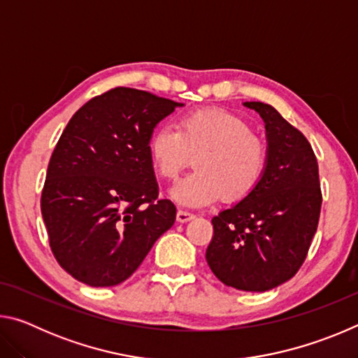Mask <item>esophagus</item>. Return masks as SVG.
<instances>
[{
  "label": "esophagus",
  "mask_w": 358,
  "mask_h": 358,
  "mask_svg": "<svg viewBox=\"0 0 358 358\" xmlns=\"http://www.w3.org/2000/svg\"><path fill=\"white\" fill-rule=\"evenodd\" d=\"M194 216L192 213H189V211H185V210H178L177 211V221L178 222H187V221H191V220H194Z\"/></svg>",
  "instance_id": "34e87169"
}]
</instances>
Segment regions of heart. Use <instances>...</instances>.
I'll return each instance as SVG.
<instances>
[{"mask_svg": "<svg viewBox=\"0 0 358 358\" xmlns=\"http://www.w3.org/2000/svg\"><path fill=\"white\" fill-rule=\"evenodd\" d=\"M155 171L164 180H175L191 155L196 172L180 180L171 197L183 207L199 208L224 201L238 202L254 191L262 177L266 151L259 137L237 115L221 108H202L180 118L178 129L161 124L148 141Z\"/></svg>", "mask_w": 358, "mask_h": 358, "instance_id": "1", "label": "heart"}]
</instances>
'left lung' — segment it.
<instances>
[{"label": "left lung", "mask_w": 358, "mask_h": 358, "mask_svg": "<svg viewBox=\"0 0 358 358\" xmlns=\"http://www.w3.org/2000/svg\"><path fill=\"white\" fill-rule=\"evenodd\" d=\"M265 123L266 162L254 191L220 211L207 248L211 271L226 286L265 292L289 281L317 230L322 194L310 142L264 102H243Z\"/></svg>", "instance_id": "1"}]
</instances>
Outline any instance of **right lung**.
Segmentation results:
<instances>
[{
	"instance_id": "obj_1",
	"label": "right lung",
	"mask_w": 358,
	"mask_h": 358,
	"mask_svg": "<svg viewBox=\"0 0 358 358\" xmlns=\"http://www.w3.org/2000/svg\"><path fill=\"white\" fill-rule=\"evenodd\" d=\"M181 102L118 87L69 120L47 169L41 210L58 264L93 287L134 273L177 208L159 201L150 136Z\"/></svg>"
}]
</instances>
